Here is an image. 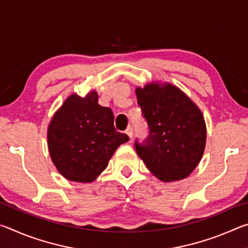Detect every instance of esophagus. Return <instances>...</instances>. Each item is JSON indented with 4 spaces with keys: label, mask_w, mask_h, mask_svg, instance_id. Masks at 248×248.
Wrapping results in <instances>:
<instances>
[{
    "label": "esophagus",
    "mask_w": 248,
    "mask_h": 248,
    "mask_svg": "<svg viewBox=\"0 0 248 248\" xmlns=\"http://www.w3.org/2000/svg\"><path fill=\"white\" fill-rule=\"evenodd\" d=\"M125 133H127L128 137L130 138V139H131L132 136H133V129H132V127H130V125H129V127L125 129Z\"/></svg>",
    "instance_id": "esophagus-1"
}]
</instances>
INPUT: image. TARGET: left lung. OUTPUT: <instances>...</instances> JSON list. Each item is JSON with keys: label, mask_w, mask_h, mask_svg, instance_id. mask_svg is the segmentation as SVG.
<instances>
[{"label": "left lung", "mask_w": 248, "mask_h": 248, "mask_svg": "<svg viewBox=\"0 0 248 248\" xmlns=\"http://www.w3.org/2000/svg\"><path fill=\"white\" fill-rule=\"evenodd\" d=\"M138 104L149 136L136 150L148 170L162 182L186 178L202 157L207 129L198 106L170 83L137 87Z\"/></svg>", "instance_id": "obj_1"}]
</instances>
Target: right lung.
Masks as SVG:
<instances>
[{
	"label": "right lung",
	"mask_w": 248,
	"mask_h": 248,
	"mask_svg": "<svg viewBox=\"0 0 248 248\" xmlns=\"http://www.w3.org/2000/svg\"><path fill=\"white\" fill-rule=\"evenodd\" d=\"M48 149L64 178L91 183L106 169L118 146L129 137L116 131L114 114L98 104L97 92L69 96L48 127Z\"/></svg>",
	"instance_id": "add662e5"
}]
</instances>
